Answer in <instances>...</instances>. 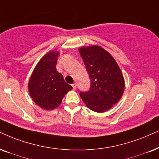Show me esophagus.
<instances>
[{
    "instance_id": "obj_1",
    "label": "esophagus",
    "mask_w": 159,
    "mask_h": 159,
    "mask_svg": "<svg viewBox=\"0 0 159 159\" xmlns=\"http://www.w3.org/2000/svg\"><path fill=\"white\" fill-rule=\"evenodd\" d=\"M72 86H73V89H76V84H72Z\"/></svg>"
}]
</instances>
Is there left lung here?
Masks as SVG:
<instances>
[{"label":"left lung","mask_w":159,"mask_h":159,"mask_svg":"<svg viewBox=\"0 0 159 159\" xmlns=\"http://www.w3.org/2000/svg\"><path fill=\"white\" fill-rule=\"evenodd\" d=\"M79 53L89 75L91 86L80 96L89 109L102 113L122 98L125 81L121 70L108 52L98 45L82 47Z\"/></svg>","instance_id":"left-lung-1"}]
</instances>
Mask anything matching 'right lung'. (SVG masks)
Masks as SVG:
<instances>
[{
  "instance_id": "1",
  "label": "right lung",
  "mask_w": 159,
  "mask_h": 159,
  "mask_svg": "<svg viewBox=\"0 0 159 159\" xmlns=\"http://www.w3.org/2000/svg\"><path fill=\"white\" fill-rule=\"evenodd\" d=\"M58 56L56 51H51L44 56L34 70L29 82L31 98L45 110L58 107L65 94L73 89L56 70Z\"/></svg>"
}]
</instances>
